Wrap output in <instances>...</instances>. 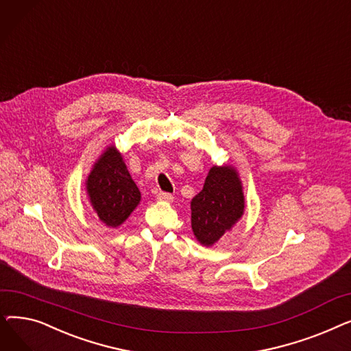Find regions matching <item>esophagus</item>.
I'll use <instances>...</instances> for the list:
<instances>
[{
    "label": "esophagus",
    "instance_id": "1",
    "mask_svg": "<svg viewBox=\"0 0 351 351\" xmlns=\"http://www.w3.org/2000/svg\"><path fill=\"white\" fill-rule=\"evenodd\" d=\"M156 199L158 200H163V202H172L173 200V195L168 193V192H159Z\"/></svg>",
    "mask_w": 351,
    "mask_h": 351
}]
</instances>
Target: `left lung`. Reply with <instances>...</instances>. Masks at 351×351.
Wrapping results in <instances>:
<instances>
[{"label":"left lung","instance_id":"8db88e82","mask_svg":"<svg viewBox=\"0 0 351 351\" xmlns=\"http://www.w3.org/2000/svg\"><path fill=\"white\" fill-rule=\"evenodd\" d=\"M192 229L197 241L212 246L243 215L245 197L241 180L229 166H213L191 204Z\"/></svg>","mask_w":351,"mask_h":351}]
</instances>
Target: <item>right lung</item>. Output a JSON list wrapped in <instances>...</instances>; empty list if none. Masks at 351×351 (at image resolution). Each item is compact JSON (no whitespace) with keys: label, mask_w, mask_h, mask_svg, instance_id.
<instances>
[{"label":"right lung","mask_w":351,"mask_h":351,"mask_svg":"<svg viewBox=\"0 0 351 351\" xmlns=\"http://www.w3.org/2000/svg\"><path fill=\"white\" fill-rule=\"evenodd\" d=\"M86 189L98 217L109 228L123 223L141 200V192L114 146L95 163Z\"/></svg>","instance_id":"obj_1"}]
</instances>
